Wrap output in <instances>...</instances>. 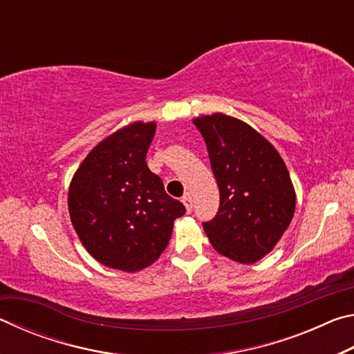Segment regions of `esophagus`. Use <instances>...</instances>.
Segmentation results:
<instances>
[{"instance_id":"esophagus-1","label":"esophagus","mask_w":354,"mask_h":354,"mask_svg":"<svg viewBox=\"0 0 354 354\" xmlns=\"http://www.w3.org/2000/svg\"><path fill=\"white\" fill-rule=\"evenodd\" d=\"M183 203H184V206H185V211L190 214L192 212V207H194V203H192V196L189 194L184 195L183 196Z\"/></svg>"}]
</instances>
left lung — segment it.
<instances>
[{"label": "left lung", "mask_w": 354, "mask_h": 354, "mask_svg": "<svg viewBox=\"0 0 354 354\" xmlns=\"http://www.w3.org/2000/svg\"><path fill=\"white\" fill-rule=\"evenodd\" d=\"M206 142L220 190L218 212L203 227L230 259L254 263L270 253L295 212V189L283 158L242 120L212 113L194 120Z\"/></svg>", "instance_id": "obj_1"}]
</instances>
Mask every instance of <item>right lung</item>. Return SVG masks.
<instances>
[{"label":"right lung","instance_id":"add662e5","mask_svg":"<svg viewBox=\"0 0 354 354\" xmlns=\"http://www.w3.org/2000/svg\"><path fill=\"white\" fill-rule=\"evenodd\" d=\"M154 122H134L106 137L76 170L68 189L71 223L84 248L106 267L139 272L159 259L185 214L148 169Z\"/></svg>","mask_w":354,"mask_h":354}]
</instances>
